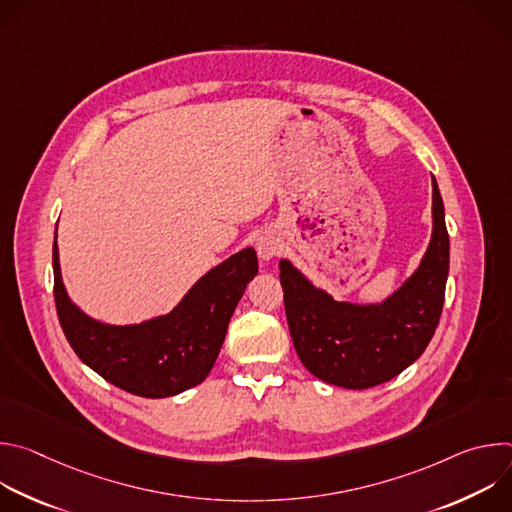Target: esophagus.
Returning <instances> with one entry per match:
<instances>
[{
    "mask_svg": "<svg viewBox=\"0 0 512 512\" xmlns=\"http://www.w3.org/2000/svg\"><path fill=\"white\" fill-rule=\"evenodd\" d=\"M255 247H257V253H259V257H261L263 261H271V259L277 257L279 251H281L279 239L275 237V233H269V231L263 233V235L257 239Z\"/></svg>",
    "mask_w": 512,
    "mask_h": 512,
    "instance_id": "esophagus-1",
    "label": "esophagus"
}]
</instances>
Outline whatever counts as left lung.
I'll list each match as a JSON object with an SVG mask.
<instances>
[{
	"label": "left lung",
	"instance_id": "1",
	"mask_svg": "<svg viewBox=\"0 0 512 512\" xmlns=\"http://www.w3.org/2000/svg\"><path fill=\"white\" fill-rule=\"evenodd\" d=\"M448 271L450 237L433 176L429 245L417 269L383 302H338L281 259L285 316L304 367L320 381L356 391L391 381L429 344L442 316Z\"/></svg>",
	"mask_w": 512,
	"mask_h": 512
}]
</instances>
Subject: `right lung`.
Here are the masks:
<instances>
[{
  "instance_id": "right-lung-1",
  "label": "right lung",
  "mask_w": 512,
  "mask_h": 512,
  "mask_svg": "<svg viewBox=\"0 0 512 512\" xmlns=\"http://www.w3.org/2000/svg\"><path fill=\"white\" fill-rule=\"evenodd\" d=\"M52 267L56 312L72 350L111 385L148 399L178 395L208 377L231 316L259 271L257 253L247 247L206 271L172 312L117 326L91 318L68 298L56 239Z\"/></svg>"
}]
</instances>
